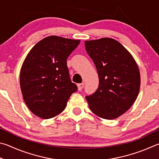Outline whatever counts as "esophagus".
Instances as JSON below:
<instances>
[{
	"mask_svg": "<svg viewBox=\"0 0 159 159\" xmlns=\"http://www.w3.org/2000/svg\"><path fill=\"white\" fill-rule=\"evenodd\" d=\"M83 87H84V83H81V84H77V88H78V90L79 91H81Z\"/></svg>",
	"mask_w": 159,
	"mask_h": 159,
	"instance_id": "obj_1",
	"label": "esophagus"
}]
</instances>
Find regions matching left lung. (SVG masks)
<instances>
[{
	"label": "left lung",
	"mask_w": 159,
	"mask_h": 159,
	"mask_svg": "<svg viewBox=\"0 0 159 159\" xmlns=\"http://www.w3.org/2000/svg\"><path fill=\"white\" fill-rule=\"evenodd\" d=\"M84 43L99 77L98 89L86 97L90 110L102 119L117 118L130 109L138 98L140 74L137 63L115 39L103 38Z\"/></svg>",
	"instance_id": "left-lung-1"
}]
</instances>
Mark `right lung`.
Returning <instances> with one entry per match:
<instances>
[{"label":"right lung","mask_w":159,"mask_h":159,"mask_svg":"<svg viewBox=\"0 0 159 159\" xmlns=\"http://www.w3.org/2000/svg\"><path fill=\"white\" fill-rule=\"evenodd\" d=\"M80 42L48 36L27 54L20 71V87L24 102L35 115L47 119L59 115L77 90L70 77L67 58Z\"/></svg>","instance_id":"add662e5"}]
</instances>
